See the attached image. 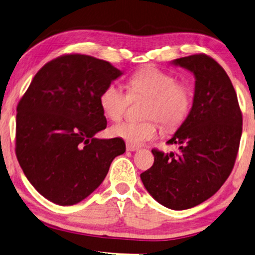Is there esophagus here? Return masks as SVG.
I'll return each instance as SVG.
<instances>
[{
    "label": "esophagus",
    "mask_w": 255,
    "mask_h": 255,
    "mask_svg": "<svg viewBox=\"0 0 255 255\" xmlns=\"http://www.w3.org/2000/svg\"><path fill=\"white\" fill-rule=\"evenodd\" d=\"M139 149V146L136 144H131V143H127V150L128 151H135Z\"/></svg>",
    "instance_id": "1"
}]
</instances>
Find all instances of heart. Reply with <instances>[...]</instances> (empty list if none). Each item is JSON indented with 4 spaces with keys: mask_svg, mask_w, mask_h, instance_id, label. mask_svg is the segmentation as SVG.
I'll list each match as a JSON object with an SVG mask.
<instances>
[{
    "mask_svg": "<svg viewBox=\"0 0 255 255\" xmlns=\"http://www.w3.org/2000/svg\"><path fill=\"white\" fill-rule=\"evenodd\" d=\"M128 92L131 98H147L143 108L142 122H125L113 125L112 134L128 143L138 144L155 138L157 122L166 130H175L189 115L193 95L188 85L178 83L175 78L164 70L143 67L133 73L128 80ZM117 83L106 85L99 96L104 114L112 121H119L127 112L130 98Z\"/></svg>",
    "mask_w": 255,
    "mask_h": 255,
    "instance_id": "heart-1",
    "label": "heart"
}]
</instances>
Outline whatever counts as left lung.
<instances>
[{
  "label": "left lung",
  "instance_id": "1",
  "mask_svg": "<svg viewBox=\"0 0 255 255\" xmlns=\"http://www.w3.org/2000/svg\"><path fill=\"white\" fill-rule=\"evenodd\" d=\"M172 64L194 74L193 107L167 141L179 146L178 152L152 149L154 164L140 178L159 204L187 210L213 196L232 173L243 117L232 81L213 58L199 53Z\"/></svg>",
  "mask_w": 255,
  "mask_h": 255
}]
</instances>
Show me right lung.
Here are the masks:
<instances>
[{"instance_id":"right-lung-1","label":"right lung","mask_w":255,"mask_h":255,"mask_svg":"<svg viewBox=\"0 0 255 255\" xmlns=\"http://www.w3.org/2000/svg\"><path fill=\"white\" fill-rule=\"evenodd\" d=\"M108 61L64 54L38 70L17 106L15 155L43 197L74 205L104 181L123 139H97L107 127L99 104L106 85L122 75Z\"/></svg>"}]
</instances>
